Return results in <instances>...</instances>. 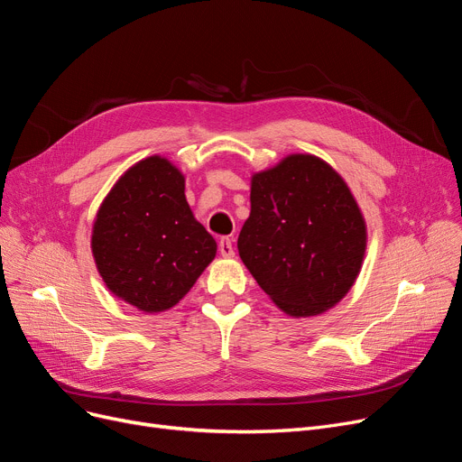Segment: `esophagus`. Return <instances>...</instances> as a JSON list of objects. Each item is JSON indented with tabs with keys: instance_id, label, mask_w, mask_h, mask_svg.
<instances>
[{
	"instance_id": "obj_1",
	"label": "esophagus",
	"mask_w": 462,
	"mask_h": 462,
	"mask_svg": "<svg viewBox=\"0 0 462 462\" xmlns=\"http://www.w3.org/2000/svg\"><path fill=\"white\" fill-rule=\"evenodd\" d=\"M218 253L223 254L225 258H232L234 256V247H232V239L230 237H220Z\"/></svg>"
}]
</instances>
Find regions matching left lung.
I'll list each match as a JSON object with an SVG mask.
<instances>
[{
	"label": "left lung",
	"mask_w": 462,
	"mask_h": 462,
	"mask_svg": "<svg viewBox=\"0 0 462 462\" xmlns=\"http://www.w3.org/2000/svg\"><path fill=\"white\" fill-rule=\"evenodd\" d=\"M366 225L351 190L323 160L291 154L253 175L237 251L256 283L292 317L319 315L353 287Z\"/></svg>",
	"instance_id": "1"
}]
</instances>
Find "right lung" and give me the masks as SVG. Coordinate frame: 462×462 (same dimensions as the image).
Masks as SVG:
<instances>
[{
  "label": "right lung",
  "mask_w": 462,
  "mask_h": 462,
  "mask_svg": "<svg viewBox=\"0 0 462 462\" xmlns=\"http://www.w3.org/2000/svg\"><path fill=\"white\" fill-rule=\"evenodd\" d=\"M92 253L115 296L156 313L192 289L217 244L187 204L183 173L166 158L151 156L120 177L104 199Z\"/></svg>",
  "instance_id": "1"
}]
</instances>
